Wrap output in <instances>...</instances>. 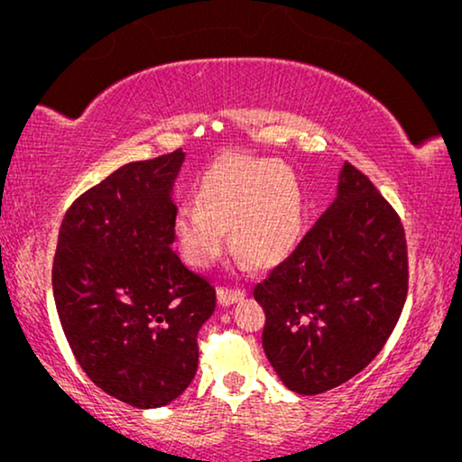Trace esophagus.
<instances>
[{
	"mask_svg": "<svg viewBox=\"0 0 462 462\" xmlns=\"http://www.w3.org/2000/svg\"><path fill=\"white\" fill-rule=\"evenodd\" d=\"M218 302L223 307H229L233 302H239L245 296L244 290H231V288H218Z\"/></svg>",
	"mask_w": 462,
	"mask_h": 462,
	"instance_id": "esophagus-1",
	"label": "esophagus"
}]
</instances>
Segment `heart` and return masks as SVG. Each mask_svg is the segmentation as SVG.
<instances>
[{"mask_svg": "<svg viewBox=\"0 0 462 462\" xmlns=\"http://www.w3.org/2000/svg\"><path fill=\"white\" fill-rule=\"evenodd\" d=\"M195 201L174 214L176 239L193 267L218 261L225 229H231L237 254L256 269L275 267L299 244L302 195L282 162L226 155L204 174Z\"/></svg>", "mask_w": 462, "mask_h": 462, "instance_id": "heart-1", "label": "heart"}]
</instances>
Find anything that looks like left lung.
Wrapping results in <instances>:
<instances>
[{
	"label": "left lung",
	"instance_id": "left-lung-1",
	"mask_svg": "<svg viewBox=\"0 0 462 462\" xmlns=\"http://www.w3.org/2000/svg\"><path fill=\"white\" fill-rule=\"evenodd\" d=\"M408 294L406 233L365 174L345 162L337 199L256 283L263 349L290 391L318 395L359 374L387 343Z\"/></svg>",
	"mask_w": 462,
	"mask_h": 462
}]
</instances>
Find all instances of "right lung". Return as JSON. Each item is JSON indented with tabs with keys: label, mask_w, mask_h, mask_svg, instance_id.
Segmentation results:
<instances>
[{
	"label": "right lung",
	"mask_w": 462,
	"mask_h": 462,
	"mask_svg": "<svg viewBox=\"0 0 462 462\" xmlns=\"http://www.w3.org/2000/svg\"><path fill=\"white\" fill-rule=\"evenodd\" d=\"M185 153L132 162L62 218L52 290L62 330L90 381L134 408L174 402L198 372V332L217 292L174 244V180Z\"/></svg>",
	"instance_id": "right-lung-1"
}]
</instances>
